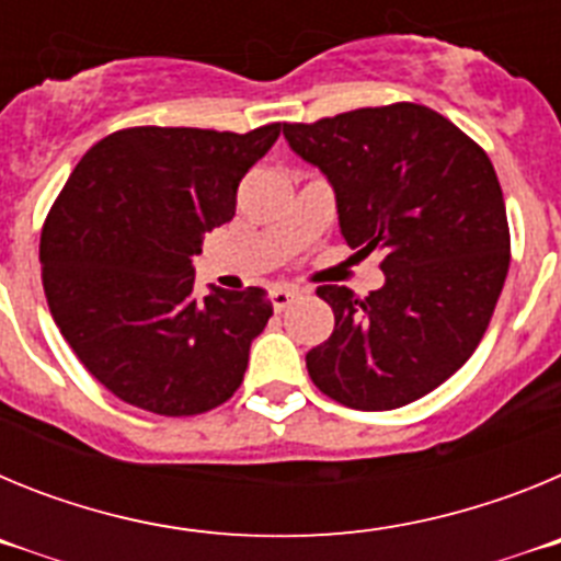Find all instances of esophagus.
I'll use <instances>...</instances> for the list:
<instances>
[{"label": "esophagus", "instance_id": "esophagus-1", "mask_svg": "<svg viewBox=\"0 0 561 561\" xmlns=\"http://www.w3.org/2000/svg\"><path fill=\"white\" fill-rule=\"evenodd\" d=\"M297 297H300V289H297V286L280 284V286H272L270 289V300H272V309L275 311H284L291 300H297Z\"/></svg>", "mask_w": 561, "mask_h": 561}]
</instances>
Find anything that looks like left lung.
<instances>
[{
  "label": "left lung",
  "mask_w": 561,
  "mask_h": 561,
  "mask_svg": "<svg viewBox=\"0 0 561 561\" xmlns=\"http://www.w3.org/2000/svg\"><path fill=\"white\" fill-rule=\"evenodd\" d=\"M284 137L329 180L342 238L381 252L385 272L365 300L317 289L334 331L306 354L311 381L345 408H404L472 356L503 291L512 244L492 160L415 103L284 123Z\"/></svg>",
  "instance_id": "1"
}]
</instances>
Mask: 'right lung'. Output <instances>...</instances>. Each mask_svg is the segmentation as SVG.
Segmentation results:
<instances>
[{
  "label": "right lung",
  "instance_id": "add662e5",
  "mask_svg": "<svg viewBox=\"0 0 561 561\" xmlns=\"http://www.w3.org/2000/svg\"><path fill=\"white\" fill-rule=\"evenodd\" d=\"M277 134L280 123L126 128L69 173L42 232L44 295L69 348L117 399L196 415L238 390L272 304L257 286L199 297L193 255L236 216L238 182Z\"/></svg>",
  "mask_w": 561,
  "mask_h": 561
}]
</instances>
